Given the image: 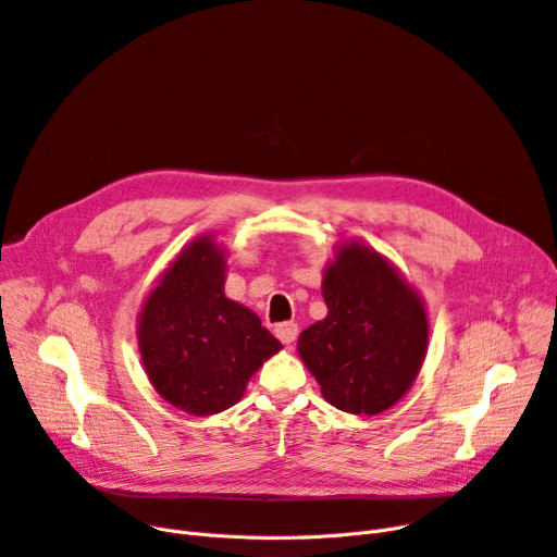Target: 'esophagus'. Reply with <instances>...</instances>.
Instances as JSON below:
<instances>
[{
	"mask_svg": "<svg viewBox=\"0 0 557 557\" xmlns=\"http://www.w3.org/2000/svg\"><path fill=\"white\" fill-rule=\"evenodd\" d=\"M297 333H299V329H297L295 322H283V324L276 326V338L287 347H290L297 341Z\"/></svg>",
	"mask_w": 557,
	"mask_h": 557,
	"instance_id": "1",
	"label": "esophagus"
}]
</instances>
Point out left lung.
Segmentation results:
<instances>
[{
	"instance_id": "8db88e82",
	"label": "left lung",
	"mask_w": 557,
	"mask_h": 557,
	"mask_svg": "<svg viewBox=\"0 0 557 557\" xmlns=\"http://www.w3.org/2000/svg\"><path fill=\"white\" fill-rule=\"evenodd\" d=\"M324 320L301 331L297 351L329 405L356 416L391 409L428 354L425 304L395 267L345 242L324 270Z\"/></svg>"
}]
</instances>
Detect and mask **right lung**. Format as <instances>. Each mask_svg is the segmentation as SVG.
Wrapping results in <instances>:
<instances>
[{"mask_svg":"<svg viewBox=\"0 0 557 557\" xmlns=\"http://www.w3.org/2000/svg\"><path fill=\"white\" fill-rule=\"evenodd\" d=\"M226 258L201 235L177 253L137 320L141 361L169 405L212 416L237 405L253 372L281 349L260 318L224 295Z\"/></svg>","mask_w":557,"mask_h":557,"instance_id":"1","label":"right lung"}]
</instances>
